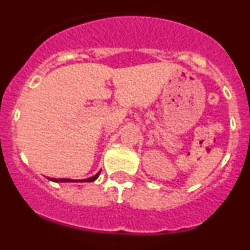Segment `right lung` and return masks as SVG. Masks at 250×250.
Listing matches in <instances>:
<instances>
[{
  "label": "right lung",
  "instance_id": "add662e5",
  "mask_svg": "<svg viewBox=\"0 0 250 250\" xmlns=\"http://www.w3.org/2000/svg\"><path fill=\"white\" fill-rule=\"evenodd\" d=\"M99 174H100V170L95 174V175L90 176V178H88V179H84V180H72V179H54V178H52L50 180L54 181V183H59V181L60 183H81V181H82V183H84V181L85 183H90V181L97 180L98 176H99Z\"/></svg>",
  "mask_w": 250,
  "mask_h": 250
}]
</instances>
